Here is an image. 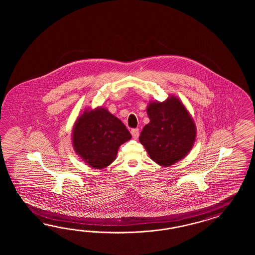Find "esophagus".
Wrapping results in <instances>:
<instances>
[{"mask_svg": "<svg viewBox=\"0 0 255 255\" xmlns=\"http://www.w3.org/2000/svg\"><path fill=\"white\" fill-rule=\"evenodd\" d=\"M131 135H132V137L134 139L138 138L139 136V129L138 128H136V129H131Z\"/></svg>", "mask_w": 255, "mask_h": 255, "instance_id": "1", "label": "esophagus"}]
</instances>
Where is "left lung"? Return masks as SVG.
Wrapping results in <instances>:
<instances>
[{
  "label": "left lung",
  "mask_w": 255,
  "mask_h": 255,
  "mask_svg": "<svg viewBox=\"0 0 255 255\" xmlns=\"http://www.w3.org/2000/svg\"><path fill=\"white\" fill-rule=\"evenodd\" d=\"M147 113L149 123L141 131L139 141L150 159L163 167L182 160L196 138V126L183 103L169 95L163 102H150Z\"/></svg>",
  "instance_id": "8db88e82"
}]
</instances>
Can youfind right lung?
<instances>
[{"instance_id": "right-lung-1", "label": "right lung", "mask_w": 255, "mask_h": 255, "mask_svg": "<svg viewBox=\"0 0 255 255\" xmlns=\"http://www.w3.org/2000/svg\"><path fill=\"white\" fill-rule=\"evenodd\" d=\"M131 138L122 121L107 108L85 109L77 117L72 131V145L91 167L106 168L115 161L118 149Z\"/></svg>"}]
</instances>
